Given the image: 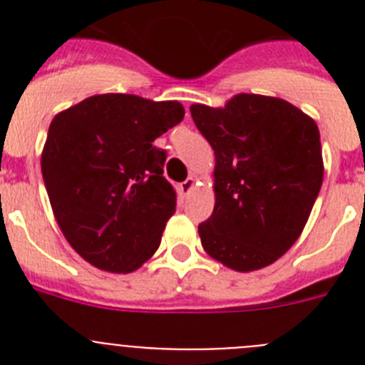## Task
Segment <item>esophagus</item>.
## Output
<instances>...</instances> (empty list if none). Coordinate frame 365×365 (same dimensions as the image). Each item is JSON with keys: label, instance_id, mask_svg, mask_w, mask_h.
<instances>
[{"label": "esophagus", "instance_id": "1", "mask_svg": "<svg viewBox=\"0 0 365 365\" xmlns=\"http://www.w3.org/2000/svg\"><path fill=\"white\" fill-rule=\"evenodd\" d=\"M193 186H195V179H193V177H188L185 182H180V192L190 193L193 190Z\"/></svg>", "mask_w": 365, "mask_h": 365}]
</instances>
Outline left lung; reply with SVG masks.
I'll return each mask as SVG.
<instances>
[{"label": "left lung", "mask_w": 365, "mask_h": 365, "mask_svg": "<svg viewBox=\"0 0 365 365\" xmlns=\"http://www.w3.org/2000/svg\"><path fill=\"white\" fill-rule=\"evenodd\" d=\"M190 113L215 153V206L199 225L202 248L237 272L263 269L296 243L320 193L318 125L287 100L247 93Z\"/></svg>", "instance_id": "left-lung-1"}]
</instances>
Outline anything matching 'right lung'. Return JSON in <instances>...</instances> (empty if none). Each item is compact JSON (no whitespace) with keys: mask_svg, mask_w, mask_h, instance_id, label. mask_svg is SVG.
I'll list each match as a JSON object with an SVG mask.
<instances>
[{"mask_svg":"<svg viewBox=\"0 0 365 365\" xmlns=\"http://www.w3.org/2000/svg\"><path fill=\"white\" fill-rule=\"evenodd\" d=\"M185 118L175 102L108 93L58 113L41 153V173L58 227L100 270L133 272L159 248L175 212L153 140Z\"/></svg>","mask_w":365,"mask_h":365,"instance_id":"add662e5","label":"right lung"}]
</instances>
